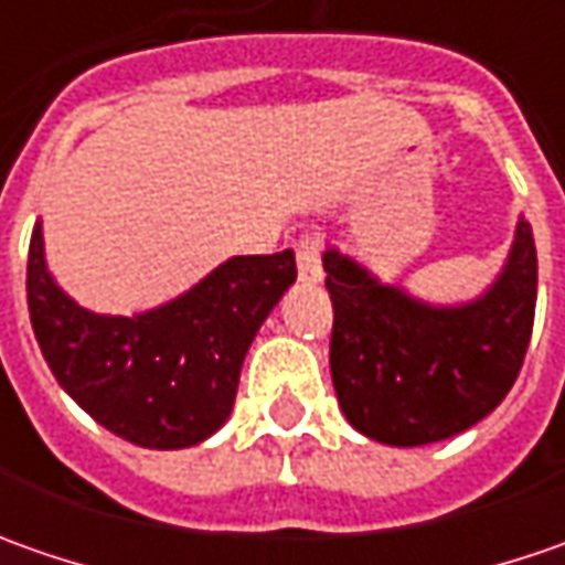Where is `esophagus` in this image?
I'll list each match as a JSON object with an SVG mask.
<instances>
[{
	"label": "esophagus",
	"instance_id": "esophagus-1",
	"mask_svg": "<svg viewBox=\"0 0 565 565\" xmlns=\"http://www.w3.org/2000/svg\"><path fill=\"white\" fill-rule=\"evenodd\" d=\"M298 279L305 282V286H317V282H323V267H320V248H317V238L311 235H301L298 238Z\"/></svg>",
	"mask_w": 565,
	"mask_h": 565
}]
</instances>
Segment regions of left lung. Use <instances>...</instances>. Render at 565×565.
Returning a JSON list of instances; mask_svg holds the SVG:
<instances>
[{
    "mask_svg": "<svg viewBox=\"0 0 565 565\" xmlns=\"http://www.w3.org/2000/svg\"><path fill=\"white\" fill-rule=\"evenodd\" d=\"M333 298L330 371L342 415L386 446L456 437L507 399L532 339L537 250L525 216L503 270L462 305H430L323 250Z\"/></svg>",
    "mask_w": 565,
    "mask_h": 565,
    "instance_id": "obj_1",
    "label": "left lung"
}]
</instances>
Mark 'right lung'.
I'll return each mask as SVG.
<instances>
[{
    "label": "right lung",
    "instance_id": "obj_1",
    "mask_svg": "<svg viewBox=\"0 0 565 565\" xmlns=\"http://www.w3.org/2000/svg\"><path fill=\"white\" fill-rule=\"evenodd\" d=\"M295 276L292 250L245 254L160 308L97 315L55 282L36 223L28 308L53 377L94 422L143 449H185L226 424L242 361Z\"/></svg>",
    "mask_w": 565,
    "mask_h": 565
}]
</instances>
